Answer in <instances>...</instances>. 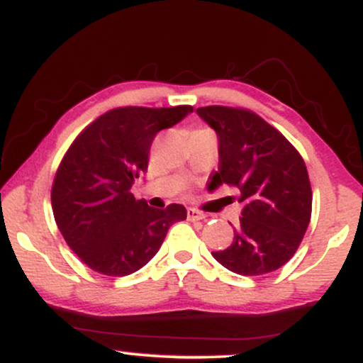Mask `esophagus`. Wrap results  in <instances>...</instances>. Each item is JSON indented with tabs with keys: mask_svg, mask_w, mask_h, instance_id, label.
<instances>
[{
	"mask_svg": "<svg viewBox=\"0 0 363 363\" xmlns=\"http://www.w3.org/2000/svg\"><path fill=\"white\" fill-rule=\"evenodd\" d=\"M187 218L194 222V220H203L205 218V215H203L201 211L196 210V208H187Z\"/></svg>",
	"mask_w": 363,
	"mask_h": 363,
	"instance_id": "1",
	"label": "esophagus"
}]
</instances>
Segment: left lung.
Listing matches in <instances>:
<instances>
[{
	"label": "left lung",
	"mask_w": 363,
	"mask_h": 363,
	"mask_svg": "<svg viewBox=\"0 0 363 363\" xmlns=\"http://www.w3.org/2000/svg\"><path fill=\"white\" fill-rule=\"evenodd\" d=\"M198 116L218 136V170L210 186L240 191L242 216L227 249L211 252L237 274L259 277L281 268L311 222L312 189L306 162L278 129L254 112L208 106Z\"/></svg>",
	"instance_id": "obj_1"
}]
</instances>
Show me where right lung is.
<instances>
[{"label": "right lung", "instance_id": "obj_1", "mask_svg": "<svg viewBox=\"0 0 363 363\" xmlns=\"http://www.w3.org/2000/svg\"><path fill=\"white\" fill-rule=\"evenodd\" d=\"M193 112L191 106L118 107L89 124L66 155L52 182L57 228L94 272L126 277L158 252L169 227L186 220V208L157 210L135 199L131 187L148 169L152 141Z\"/></svg>", "mask_w": 363, "mask_h": 363}]
</instances>
